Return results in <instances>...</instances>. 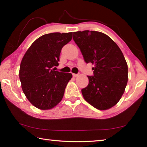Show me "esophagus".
I'll return each instance as SVG.
<instances>
[{
    "instance_id": "esophagus-1",
    "label": "esophagus",
    "mask_w": 147,
    "mask_h": 147,
    "mask_svg": "<svg viewBox=\"0 0 147 147\" xmlns=\"http://www.w3.org/2000/svg\"><path fill=\"white\" fill-rule=\"evenodd\" d=\"M73 77H74V78H76V77H77V76H79V74H73Z\"/></svg>"
}]
</instances>
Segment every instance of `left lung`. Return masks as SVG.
Here are the masks:
<instances>
[{
	"label": "left lung",
	"instance_id": "left-lung-1",
	"mask_svg": "<svg viewBox=\"0 0 147 147\" xmlns=\"http://www.w3.org/2000/svg\"><path fill=\"white\" fill-rule=\"evenodd\" d=\"M84 61L94 65L93 76L82 89L85 100L100 110L112 108L120 100L128 82V65L121 49L105 34L78 31L73 36Z\"/></svg>",
	"mask_w": 147,
	"mask_h": 147
}]
</instances>
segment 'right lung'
Returning <instances> with one entry per match:
<instances>
[{
	"instance_id": "right-lung-1",
	"label": "right lung",
	"mask_w": 147,
	"mask_h": 147,
	"mask_svg": "<svg viewBox=\"0 0 147 147\" xmlns=\"http://www.w3.org/2000/svg\"><path fill=\"white\" fill-rule=\"evenodd\" d=\"M72 32H54L37 39L22 59L19 79L22 89L32 105L40 109H50L63 98L71 73L54 71L64 45L72 39Z\"/></svg>"
}]
</instances>
